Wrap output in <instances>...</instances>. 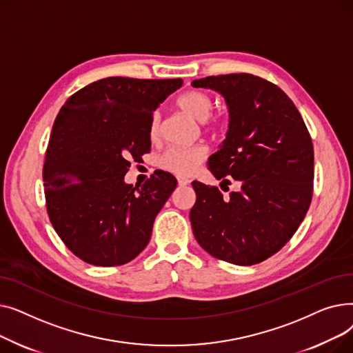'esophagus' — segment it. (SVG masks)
I'll list each match as a JSON object with an SVG mask.
<instances>
[{
  "instance_id": "obj_1",
  "label": "esophagus",
  "mask_w": 353,
  "mask_h": 353,
  "mask_svg": "<svg viewBox=\"0 0 353 353\" xmlns=\"http://www.w3.org/2000/svg\"><path fill=\"white\" fill-rule=\"evenodd\" d=\"M177 183L180 186H186V184L190 183V180L188 177H183V176H177Z\"/></svg>"
}]
</instances>
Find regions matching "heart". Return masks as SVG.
<instances>
[{"instance_id": "obj_1", "label": "heart", "mask_w": 353, "mask_h": 353, "mask_svg": "<svg viewBox=\"0 0 353 353\" xmlns=\"http://www.w3.org/2000/svg\"><path fill=\"white\" fill-rule=\"evenodd\" d=\"M177 107L184 111L192 119L203 123L206 121L213 111V99L206 91L201 90H189L184 91L183 94L177 97ZM216 124V119L212 121ZM160 133V117L154 113L150 119L148 125V136L152 140H156ZM208 148L201 144L190 145V147H169L161 154L159 164L161 169L174 173L177 176H190L196 172L197 167L206 160Z\"/></svg>"}]
</instances>
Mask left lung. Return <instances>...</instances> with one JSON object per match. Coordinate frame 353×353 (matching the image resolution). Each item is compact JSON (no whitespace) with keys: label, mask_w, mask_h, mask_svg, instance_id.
<instances>
[{"label":"left lung","mask_w":353,"mask_h":353,"mask_svg":"<svg viewBox=\"0 0 353 353\" xmlns=\"http://www.w3.org/2000/svg\"><path fill=\"white\" fill-rule=\"evenodd\" d=\"M225 97L229 130L209 170L220 186L193 181L190 221L197 243L220 261L250 266L279 252L298 230L313 194V145L293 101L276 84L253 74L194 80ZM229 190V188H228Z\"/></svg>","instance_id":"8db88e82"}]
</instances>
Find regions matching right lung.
<instances>
[{"mask_svg":"<svg viewBox=\"0 0 353 353\" xmlns=\"http://www.w3.org/2000/svg\"><path fill=\"white\" fill-rule=\"evenodd\" d=\"M183 80L108 77L79 90L54 121L43 169L47 213L64 245L85 263L120 266L150 240L177 186L157 170L127 184L130 160L150 152L153 111Z\"/></svg>","mask_w":353,"mask_h":353,"instance_id":"add662e5","label":"right lung"}]
</instances>
